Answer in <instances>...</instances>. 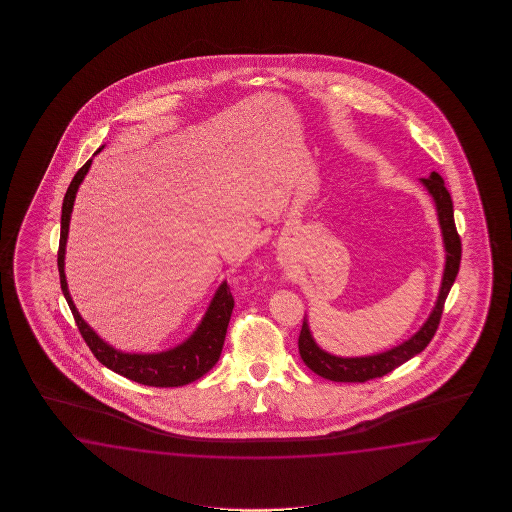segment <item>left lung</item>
Returning a JSON list of instances; mask_svg holds the SVG:
<instances>
[{
    "label": "left lung",
    "instance_id": "obj_1",
    "mask_svg": "<svg viewBox=\"0 0 512 512\" xmlns=\"http://www.w3.org/2000/svg\"><path fill=\"white\" fill-rule=\"evenodd\" d=\"M421 183L434 199L437 221L441 227V236H443L446 252L443 280H441V287H439V294H437L432 313L426 318L425 324L419 327V331L408 340H404L403 344L386 349L377 355H366V357H337V355L327 353L326 349H322L316 344L309 324H307V318H304V326H302L300 337H298V349H300V357L304 360L305 366L309 370L315 371L316 375L335 382L370 381V379L382 377L395 368H399L406 360L414 359L415 355H419L434 338L439 320L443 315L446 296L456 282L457 272H459L461 240L457 234L456 223H454L452 197L446 190L443 177L437 172H432L430 177L421 179Z\"/></svg>",
    "mask_w": 512,
    "mask_h": 512
}]
</instances>
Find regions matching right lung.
Masks as SVG:
<instances>
[{
	"mask_svg": "<svg viewBox=\"0 0 512 512\" xmlns=\"http://www.w3.org/2000/svg\"><path fill=\"white\" fill-rule=\"evenodd\" d=\"M104 146H100L97 155ZM93 159H89L77 175L73 177L71 185L67 188L64 205H62V221H60V249H58V272H60V285L62 293L66 296L71 313L75 316L80 335L86 340L87 346L93 351L98 362H102L106 368L130 381L139 382L144 386L155 388H174L185 386L188 382H194L203 377L208 370L219 360L227 327H229L230 315L234 309V298L230 294L227 282L221 283L214 294L212 302L208 305L207 313L201 318L196 331L186 338L183 344L175 346L159 353H126L113 346H109L106 340L98 337L86 320L78 313L77 305L73 302L66 280V245L69 234V221L75 205L78 186L84 181Z\"/></svg>",
	"mask_w": 512,
	"mask_h": 512,
	"instance_id": "add662e5",
	"label": "right lung"
}]
</instances>
